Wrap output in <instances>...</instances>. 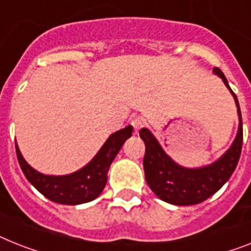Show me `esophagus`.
I'll return each mask as SVG.
<instances>
[{
	"label": "esophagus",
	"instance_id": "34e87169",
	"mask_svg": "<svg viewBox=\"0 0 251 251\" xmlns=\"http://www.w3.org/2000/svg\"><path fill=\"white\" fill-rule=\"evenodd\" d=\"M130 124H132V127H133L134 132L137 133L138 129H140V128L144 126V119H142V118H140V117H136V118H133V119H132Z\"/></svg>",
	"mask_w": 251,
	"mask_h": 251
}]
</instances>
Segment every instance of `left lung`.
Wrapping results in <instances>:
<instances>
[{
  "label": "left lung",
  "mask_w": 251,
  "mask_h": 251,
  "mask_svg": "<svg viewBox=\"0 0 251 251\" xmlns=\"http://www.w3.org/2000/svg\"><path fill=\"white\" fill-rule=\"evenodd\" d=\"M214 74L222 78L235 97L240 123L239 130L231 148L222 158L213 164L202 168L188 169L178 165L164 152L158 140L150 130L142 128L140 137L145 142L144 169L149 187L163 201L173 205H195L202 202L225 185L235 172L242 148V119L237 97L228 86L225 74L219 68L213 69Z\"/></svg>",
  "instance_id": "obj_1"
}]
</instances>
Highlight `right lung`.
Here are the masks:
<instances>
[{
  "label": "right lung",
  "instance_id": "1",
  "mask_svg": "<svg viewBox=\"0 0 251 251\" xmlns=\"http://www.w3.org/2000/svg\"><path fill=\"white\" fill-rule=\"evenodd\" d=\"M132 126L113 133L92 160L79 171L66 176H46L33 169L24 160L15 144L16 156L23 173L30 183L49 200L64 205H78L92 201L102 192L110 164L126 140L132 136Z\"/></svg>",
  "mask_w": 251,
  "mask_h": 251
}]
</instances>
